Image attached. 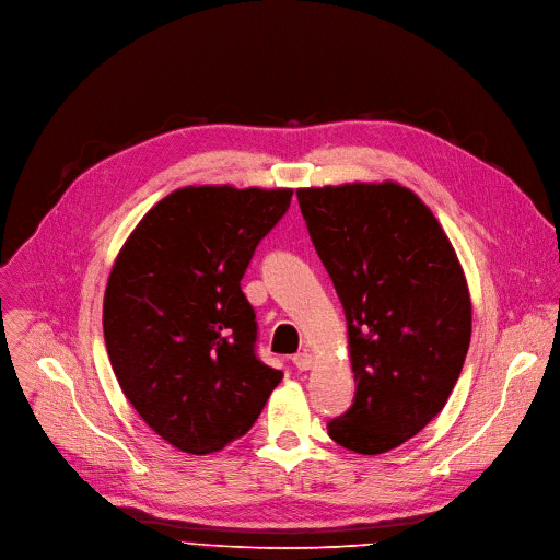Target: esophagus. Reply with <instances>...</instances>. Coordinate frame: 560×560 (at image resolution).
Here are the masks:
<instances>
[{
    "label": "esophagus",
    "instance_id": "obj_1",
    "mask_svg": "<svg viewBox=\"0 0 560 560\" xmlns=\"http://www.w3.org/2000/svg\"><path fill=\"white\" fill-rule=\"evenodd\" d=\"M292 364L296 366V371H308L311 366H313V354L311 352H296L294 358H292Z\"/></svg>",
    "mask_w": 560,
    "mask_h": 560
}]
</instances>
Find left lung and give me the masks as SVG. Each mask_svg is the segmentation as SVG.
Returning a JSON list of instances; mask_svg holds the SVG:
<instances>
[{
	"mask_svg": "<svg viewBox=\"0 0 560 560\" xmlns=\"http://www.w3.org/2000/svg\"><path fill=\"white\" fill-rule=\"evenodd\" d=\"M296 198L343 306L358 382L328 435L354 453L390 451L444 409L465 366L463 268L431 210L401 185L311 187Z\"/></svg>",
	"mask_w": 560,
	"mask_h": 560,
	"instance_id": "1",
	"label": "left lung"
}]
</instances>
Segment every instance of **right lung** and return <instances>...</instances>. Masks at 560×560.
I'll return each mask as SVG.
<instances>
[{"instance_id":"1","label":"right lung","mask_w":560,"mask_h":560,"mask_svg":"<svg viewBox=\"0 0 560 560\" xmlns=\"http://www.w3.org/2000/svg\"><path fill=\"white\" fill-rule=\"evenodd\" d=\"M292 189L183 187L138 223L105 292L122 393L172 446L206 455L245 435L283 373L257 354L241 279Z\"/></svg>"}]
</instances>
